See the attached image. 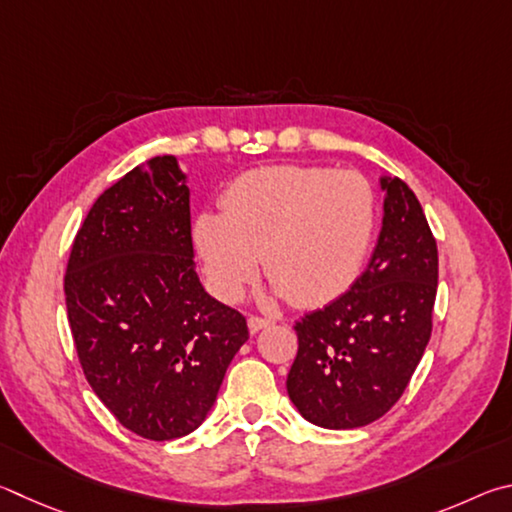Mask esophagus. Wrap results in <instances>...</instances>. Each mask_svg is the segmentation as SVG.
Returning <instances> with one entry per match:
<instances>
[{
  "label": "esophagus",
  "mask_w": 512,
  "mask_h": 512,
  "mask_svg": "<svg viewBox=\"0 0 512 512\" xmlns=\"http://www.w3.org/2000/svg\"><path fill=\"white\" fill-rule=\"evenodd\" d=\"M247 324H249V330L251 333H258V330H263V328H267L272 324V319H265V317H256V315H249V319H247Z\"/></svg>",
  "instance_id": "obj_1"
}]
</instances>
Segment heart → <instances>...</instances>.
<instances>
[{
  "mask_svg": "<svg viewBox=\"0 0 512 512\" xmlns=\"http://www.w3.org/2000/svg\"><path fill=\"white\" fill-rule=\"evenodd\" d=\"M378 227V197L355 170L263 166L233 179L222 213L195 218L193 240L206 281L224 301L265 276L299 308H317L353 288Z\"/></svg>",
  "mask_w": 512,
  "mask_h": 512,
  "instance_id": "1",
  "label": "heart"
}]
</instances>
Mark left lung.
<instances>
[{
	"label": "left lung",
	"mask_w": 512,
	"mask_h": 512,
	"mask_svg": "<svg viewBox=\"0 0 512 512\" xmlns=\"http://www.w3.org/2000/svg\"><path fill=\"white\" fill-rule=\"evenodd\" d=\"M378 247L360 279L297 321L299 351L288 393L299 414L326 429H355L396 405L432 337L438 249L414 191L382 177Z\"/></svg>",
	"instance_id": "obj_1"
}]
</instances>
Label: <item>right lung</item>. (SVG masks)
Listing matches in <instances>:
<instances>
[{
    "instance_id": "add662e5",
    "label": "right lung",
    "mask_w": 512,
    "mask_h": 512,
    "mask_svg": "<svg viewBox=\"0 0 512 512\" xmlns=\"http://www.w3.org/2000/svg\"><path fill=\"white\" fill-rule=\"evenodd\" d=\"M191 193L173 155L98 195L71 245L65 301L98 400L148 441L191 434L209 414L247 319L195 272Z\"/></svg>"
}]
</instances>
